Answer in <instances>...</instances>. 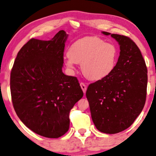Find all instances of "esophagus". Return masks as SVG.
Listing matches in <instances>:
<instances>
[{
	"mask_svg": "<svg viewBox=\"0 0 156 156\" xmlns=\"http://www.w3.org/2000/svg\"><path fill=\"white\" fill-rule=\"evenodd\" d=\"M80 87H81L83 91L84 94H86V89H87V86H86V85L84 83H80Z\"/></svg>",
	"mask_w": 156,
	"mask_h": 156,
	"instance_id": "esophagus-1",
	"label": "esophagus"
}]
</instances>
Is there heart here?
Instances as JSON below:
<instances>
[{
    "instance_id": "b5f03b06",
    "label": "heart",
    "mask_w": 156,
    "mask_h": 156,
    "mask_svg": "<svg viewBox=\"0 0 156 156\" xmlns=\"http://www.w3.org/2000/svg\"><path fill=\"white\" fill-rule=\"evenodd\" d=\"M117 58L118 50L113 43L90 36L78 39L70 45L65 63L70 70H73L76 63L81 64V70L86 78L98 80L114 71Z\"/></svg>"
}]
</instances>
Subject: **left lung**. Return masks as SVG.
<instances>
[{
	"mask_svg": "<svg viewBox=\"0 0 156 156\" xmlns=\"http://www.w3.org/2000/svg\"><path fill=\"white\" fill-rule=\"evenodd\" d=\"M102 33L119 43V56L114 71L90 84L86 95L96 129L115 134L127 129L141 113L146 99L147 70L140 50L130 38Z\"/></svg>",
	"mask_w": 156,
	"mask_h": 156,
	"instance_id": "obj_1",
	"label": "left lung"
}]
</instances>
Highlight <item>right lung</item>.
<instances>
[{"label":"right lung","mask_w":156,"mask_h":156,"mask_svg":"<svg viewBox=\"0 0 156 156\" xmlns=\"http://www.w3.org/2000/svg\"><path fill=\"white\" fill-rule=\"evenodd\" d=\"M68 35L60 30L49 41L31 39L18 52L10 87L16 113L34 133L58 138L69 129V113L83 96L76 77L62 73Z\"/></svg>","instance_id":"obj_1"}]
</instances>
